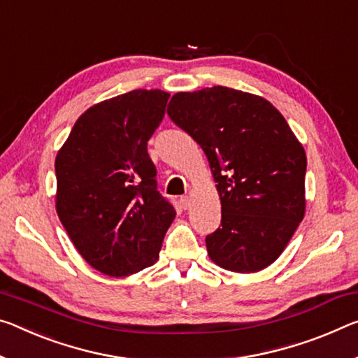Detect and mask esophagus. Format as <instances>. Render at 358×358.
<instances>
[{
    "label": "esophagus",
    "instance_id": "1",
    "mask_svg": "<svg viewBox=\"0 0 358 358\" xmlns=\"http://www.w3.org/2000/svg\"><path fill=\"white\" fill-rule=\"evenodd\" d=\"M180 206L183 207L185 210H186V208H189V206H191V199H189V196H183V197H181V199H180Z\"/></svg>",
    "mask_w": 358,
    "mask_h": 358
}]
</instances>
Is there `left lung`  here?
Segmentation results:
<instances>
[{
	"label": "left lung",
	"mask_w": 358,
	"mask_h": 358,
	"mask_svg": "<svg viewBox=\"0 0 358 358\" xmlns=\"http://www.w3.org/2000/svg\"><path fill=\"white\" fill-rule=\"evenodd\" d=\"M167 113L201 145L217 183L210 259L241 274L268 268L306 212V151L285 117L259 95L223 86L177 92Z\"/></svg>",
	"instance_id": "1"
}]
</instances>
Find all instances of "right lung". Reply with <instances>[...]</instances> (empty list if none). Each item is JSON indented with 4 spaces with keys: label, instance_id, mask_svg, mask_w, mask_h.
<instances>
[{
    "label": "right lung",
    "instance_id": "obj_1",
    "mask_svg": "<svg viewBox=\"0 0 358 358\" xmlns=\"http://www.w3.org/2000/svg\"><path fill=\"white\" fill-rule=\"evenodd\" d=\"M169 92L137 89L90 106L55 157V208L87 264L127 277L159 259L175 208L146 150Z\"/></svg>",
    "mask_w": 358,
    "mask_h": 358
}]
</instances>
